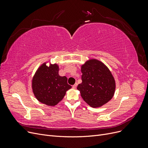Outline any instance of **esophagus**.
Masks as SVG:
<instances>
[{
    "label": "esophagus",
    "instance_id": "obj_1",
    "mask_svg": "<svg viewBox=\"0 0 148 148\" xmlns=\"http://www.w3.org/2000/svg\"><path fill=\"white\" fill-rule=\"evenodd\" d=\"M77 85H78V84H77V83H75L74 85H73V86H72V87H73V89H75L77 87Z\"/></svg>",
    "mask_w": 148,
    "mask_h": 148
}]
</instances>
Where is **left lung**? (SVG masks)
Returning <instances> with one entry per match:
<instances>
[{
    "label": "left lung",
    "mask_w": 148,
    "mask_h": 148,
    "mask_svg": "<svg viewBox=\"0 0 148 148\" xmlns=\"http://www.w3.org/2000/svg\"><path fill=\"white\" fill-rule=\"evenodd\" d=\"M82 83L77 89L88 105L94 108L102 106L114 95L115 82L109 69L96 59L86 61L82 66Z\"/></svg>",
    "instance_id": "left-lung-1"
}]
</instances>
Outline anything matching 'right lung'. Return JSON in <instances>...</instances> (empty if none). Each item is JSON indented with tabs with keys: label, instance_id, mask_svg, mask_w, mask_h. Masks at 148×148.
<instances>
[{
	"label": "right lung",
	"instance_id": "add662e5",
	"mask_svg": "<svg viewBox=\"0 0 148 148\" xmlns=\"http://www.w3.org/2000/svg\"><path fill=\"white\" fill-rule=\"evenodd\" d=\"M57 64L49 66L44 63L35 73L32 79V89L36 98L42 104L54 106L61 101L66 91L71 88L66 77L59 75Z\"/></svg>",
	"mask_w": 148,
	"mask_h": 148
}]
</instances>
